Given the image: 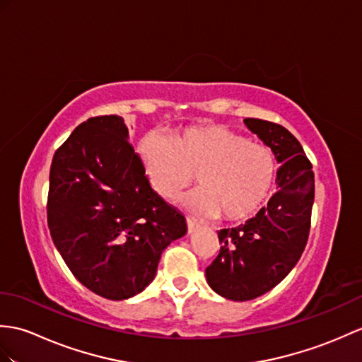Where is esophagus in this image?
Wrapping results in <instances>:
<instances>
[{
    "instance_id": "obj_1",
    "label": "esophagus",
    "mask_w": 362,
    "mask_h": 362,
    "mask_svg": "<svg viewBox=\"0 0 362 362\" xmlns=\"http://www.w3.org/2000/svg\"><path fill=\"white\" fill-rule=\"evenodd\" d=\"M199 230H200V225L197 222H194V221H189L188 219V234H192V233H196Z\"/></svg>"
}]
</instances>
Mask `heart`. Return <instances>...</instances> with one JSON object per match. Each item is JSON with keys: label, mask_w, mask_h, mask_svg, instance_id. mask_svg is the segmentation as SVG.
I'll use <instances>...</instances> for the list:
<instances>
[{"label": "heart", "mask_w": 362, "mask_h": 362, "mask_svg": "<svg viewBox=\"0 0 362 362\" xmlns=\"http://www.w3.org/2000/svg\"><path fill=\"white\" fill-rule=\"evenodd\" d=\"M146 179L158 196L171 200L196 180L200 189L183 199L199 216L243 221L270 194L276 158L270 148L250 143L225 126H189L173 139L148 132L137 146Z\"/></svg>", "instance_id": "b5f03b06"}]
</instances>
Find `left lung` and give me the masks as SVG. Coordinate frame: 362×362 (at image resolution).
Masks as SVG:
<instances>
[{
    "label": "left lung",
    "mask_w": 362,
    "mask_h": 362,
    "mask_svg": "<svg viewBox=\"0 0 362 362\" xmlns=\"http://www.w3.org/2000/svg\"><path fill=\"white\" fill-rule=\"evenodd\" d=\"M281 168L277 191L267 206L238 228L217 231L221 251L206 267V282L217 295L251 300L265 295L287 276L305 248L315 200L312 163L293 134L284 126L245 119Z\"/></svg>",
    "instance_id": "obj_1"
}]
</instances>
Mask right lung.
Wrapping results in <instances>:
<instances>
[{
    "label": "right lung",
    "instance_id": "add662e5",
    "mask_svg": "<svg viewBox=\"0 0 362 362\" xmlns=\"http://www.w3.org/2000/svg\"><path fill=\"white\" fill-rule=\"evenodd\" d=\"M122 117H92L54 154L47 225L72 274L123 300L154 281L158 260L187 234L180 211L151 188Z\"/></svg>",
    "mask_w": 362,
    "mask_h": 362
}]
</instances>
